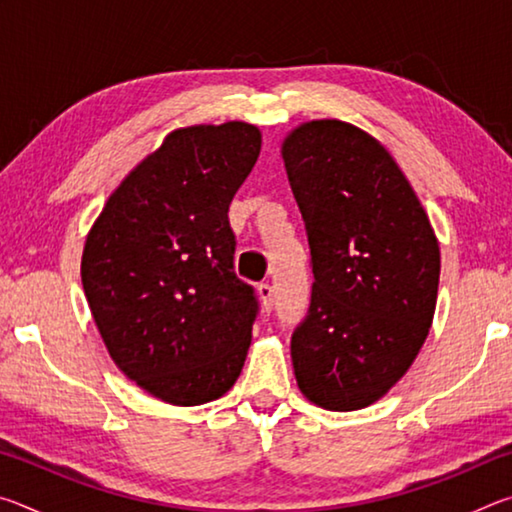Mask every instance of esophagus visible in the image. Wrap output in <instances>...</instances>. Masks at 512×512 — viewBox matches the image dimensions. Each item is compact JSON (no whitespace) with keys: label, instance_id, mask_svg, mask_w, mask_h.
I'll return each mask as SVG.
<instances>
[{"label":"esophagus","instance_id":"obj_1","mask_svg":"<svg viewBox=\"0 0 512 512\" xmlns=\"http://www.w3.org/2000/svg\"><path fill=\"white\" fill-rule=\"evenodd\" d=\"M257 293H259V298H262V307L266 311H271L273 309V287L271 284L268 282L257 284Z\"/></svg>","mask_w":512,"mask_h":512}]
</instances>
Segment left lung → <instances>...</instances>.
I'll return each mask as SVG.
<instances>
[{"mask_svg":"<svg viewBox=\"0 0 512 512\" xmlns=\"http://www.w3.org/2000/svg\"><path fill=\"white\" fill-rule=\"evenodd\" d=\"M311 253V300L293 329L300 391L329 411L388 393L436 311L440 250L418 196L375 137L336 119L282 144Z\"/></svg>","mask_w":512,"mask_h":512,"instance_id":"left-lung-1","label":"left lung"}]
</instances>
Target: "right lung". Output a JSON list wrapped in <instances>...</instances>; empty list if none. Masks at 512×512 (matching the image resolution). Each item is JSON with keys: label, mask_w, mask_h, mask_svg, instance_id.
<instances>
[{"label": "right lung", "mask_w": 512, "mask_h": 512, "mask_svg": "<svg viewBox=\"0 0 512 512\" xmlns=\"http://www.w3.org/2000/svg\"><path fill=\"white\" fill-rule=\"evenodd\" d=\"M259 149L244 121L173 131L85 241V298L112 361L169 404L212 402L244 368L259 300L235 273L228 210Z\"/></svg>", "instance_id": "add662e5"}]
</instances>
